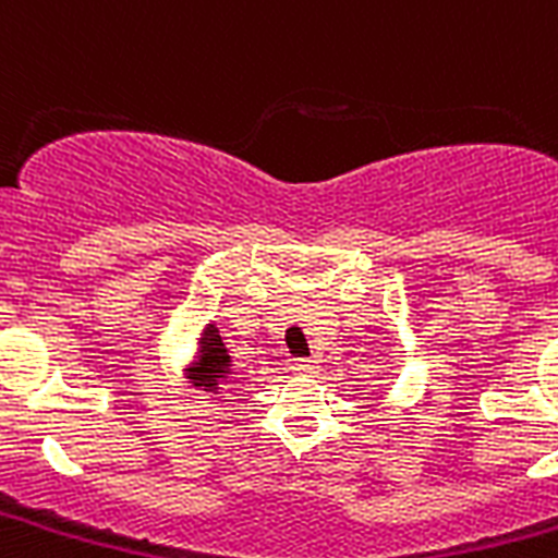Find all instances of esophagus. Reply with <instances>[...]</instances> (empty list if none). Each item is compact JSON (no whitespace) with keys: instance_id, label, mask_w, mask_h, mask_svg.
<instances>
[{"instance_id":"obj_1","label":"esophagus","mask_w":558,"mask_h":558,"mask_svg":"<svg viewBox=\"0 0 558 558\" xmlns=\"http://www.w3.org/2000/svg\"><path fill=\"white\" fill-rule=\"evenodd\" d=\"M315 363L313 360H295L293 366H290V372L295 374V377H310V374H315Z\"/></svg>"}]
</instances>
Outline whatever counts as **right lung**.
Listing matches in <instances>:
<instances>
[{
  "label": "right lung",
  "instance_id": "add662e5",
  "mask_svg": "<svg viewBox=\"0 0 558 558\" xmlns=\"http://www.w3.org/2000/svg\"><path fill=\"white\" fill-rule=\"evenodd\" d=\"M231 357L229 349H226L223 338H220L218 327L215 324H206L204 332L198 338V354L192 360V366L186 368V379L190 386H195L198 391L218 393L220 388L231 379Z\"/></svg>",
  "mask_w": 558,
  "mask_h": 558
}]
</instances>
